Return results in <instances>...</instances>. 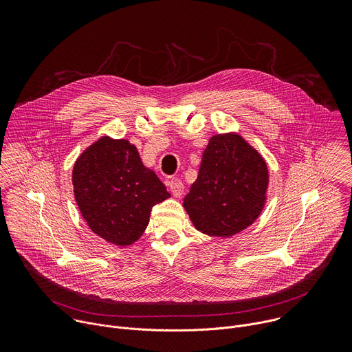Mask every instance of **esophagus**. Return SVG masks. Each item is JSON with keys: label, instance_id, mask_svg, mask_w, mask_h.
I'll return each mask as SVG.
<instances>
[{"label": "esophagus", "instance_id": "34e87169", "mask_svg": "<svg viewBox=\"0 0 352 352\" xmlns=\"http://www.w3.org/2000/svg\"><path fill=\"white\" fill-rule=\"evenodd\" d=\"M168 188L171 190V193L175 196V197H179L182 196L184 193V184L181 179L178 178H173L170 182H168Z\"/></svg>", "mask_w": 352, "mask_h": 352}]
</instances>
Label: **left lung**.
I'll use <instances>...</instances> for the list:
<instances>
[{
	"label": "left lung",
	"instance_id": "1",
	"mask_svg": "<svg viewBox=\"0 0 352 352\" xmlns=\"http://www.w3.org/2000/svg\"><path fill=\"white\" fill-rule=\"evenodd\" d=\"M269 186L265 159L241 135H213L184 208L200 232L228 238L261 216Z\"/></svg>",
	"mask_w": 352,
	"mask_h": 352
}]
</instances>
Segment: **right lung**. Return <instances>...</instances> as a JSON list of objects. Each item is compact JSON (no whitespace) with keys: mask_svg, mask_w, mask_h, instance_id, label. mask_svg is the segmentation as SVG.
<instances>
[{"mask_svg":"<svg viewBox=\"0 0 352 352\" xmlns=\"http://www.w3.org/2000/svg\"><path fill=\"white\" fill-rule=\"evenodd\" d=\"M76 205L89 228L117 246L136 242L152 208L171 195L128 139L102 136L76 159L72 170Z\"/></svg>","mask_w":352,"mask_h":352,"instance_id":"1","label":"right lung"}]
</instances>
